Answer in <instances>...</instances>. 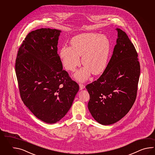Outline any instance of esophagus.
Instances as JSON below:
<instances>
[{"label": "esophagus", "instance_id": "esophagus-1", "mask_svg": "<svg viewBox=\"0 0 155 155\" xmlns=\"http://www.w3.org/2000/svg\"><path fill=\"white\" fill-rule=\"evenodd\" d=\"M79 87H80V89L82 90V89L85 88V85L82 84H79Z\"/></svg>", "mask_w": 155, "mask_h": 155}]
</instances>
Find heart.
Masks as SVG:
<instances>
[{"label": "heart", "mask_w": 155, "mask_h": 155, "mask_svg": "<svg viewBox=\"0 0 155 155\" xmlns=\"http://www.w3.org/2000/svg\"><path fill=\"white\" fill-rule=\"evenodd\" d=\"M71 46H63L60 56L66 69L74 71L81 63L84 67L78 71L74 77L84 81L90 73L97 75L105 69L111 50V43L107 36L94 33H82L71 40Z\"/></svg>", "instance_id": "obj_1"}]
</instances>
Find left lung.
I'll use <instances>...</instances> for the list:
<instances>
[{
    "mask_svg": "<svg viewBox=\"0 0 155 155\" xmlns=\"http://www.w3.org/2000/svg\"><path fill=\"white\" fill-rule=\"evenodd\" d=\"M113 54L104 73L86 86L90 95L88 109L104 125L117 122L129 112L137 96L140 65L135 46L125 32L117 28Z\"/></svg>",
    "mask_w": 155,
    "mask_h": 155,
    "instance_id": "left-lung-1",
    "label": "left lung"
}]
</instances>
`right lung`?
<instances>
[{
	"mask_svg": "<svg viewBox=\"0 0 155 155\" xmlns=\"http://www.w3.org/2000/svg\"><path fill=\"white\" fill-rule=\"evenodd\" d=\"M59 30L41 28L26 35L15 61L20 97L38 119L54 124L68 112L79 85L63 70L58 54Z\"/></svg>",
	"mask_w": 155,
	"mask_h": 155,
	"instance_id": "add662e5",
	"label": "right lung"
}]
</instances>
